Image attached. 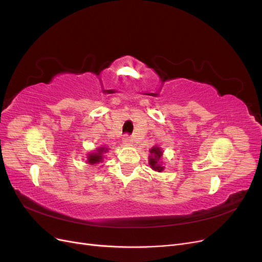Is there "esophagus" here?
I'll return each instance as SVG.
<instances>
[{"mask_svg": "<svg viewBox=\"0 0 262 262\" xmlns=\"http://www.w3.org/2000/svg\"><path fill=\"white\" fill-rule=\"evenodd\" d=\"M132 141H133L132 138L129 137V136H124L122 138V142H123V144H125V145H130L132 143Z\"/></svg>", "mask_w": 262, "mask_h": 262, "instance_id": "esophagus-1", "label": "esophagus"}]
</instances>
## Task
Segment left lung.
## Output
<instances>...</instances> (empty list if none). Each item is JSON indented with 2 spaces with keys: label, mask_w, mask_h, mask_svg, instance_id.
I'll return each mask as SVG.
<instances>
[{
  "label": "left lung",
  "mask_w": 262,
  "mask_h": 262,
  "mask_svg": "<svg viewBox=\"0 0 262 262\" xmlns=\"http://www.w3.org/2000/svg\"><path fill=\"white\" fill-rule=\"evenodd\" d=\"M149 153L150 154L148 156V165L150 166V168L155 171L162 172L165 168L162 162L163 149L158 145H154L152 148H149Z\"/></svg>",
  "instance_id": "1"
}]
</instances>
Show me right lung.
Returning a JSON list of instances; mask_svg holds the SVG:
<instances>
[{
	"instance_id": "right-lung-1",
	"label": "right lung",
	"mask_w": 262,
	"mask_h": 262,
	"mask_svg": "<svg viewBox=\"0 0 262 262\" xmlns=\"http://www.w3.org/2000/svg\"><path fill=\"white\" fill-rule=\"evenodd\" d=\"M108 147H97L95 150H93V152L87 154V157H86V162L87 164H91V165H94V164H100L104 161V154L108 152Z\"/></svg>"
}]
</instances>
